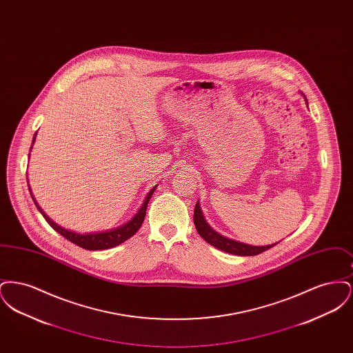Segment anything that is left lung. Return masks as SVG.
<instances>
[{
  "label": "left lung",
  "instance_id": "left-lung-1",
  "mask_svg": "<svg viewBox=\"0 0 353 353\" xmlns=\"http://www.w3.org/2000/svg\"><path fill=\"white\" fill-rule=\"evenodd\" d=\"M193 221H194V226L199 232V234L212 246L217 248L222 252H229V254H234V255H242V256H250V255H258L261 252L269 250L270 248L275 246L276 243L268 245V246H252V245H246L242 242H238L234 239H229L223 235L219 234L216 230H213L208 222L205 221V217L202 214L200 203H196L194 208V214H193Z\"/></svg>",
  "mask_w": 353,
  "mask_h": 353
}]
</instances>
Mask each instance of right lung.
I'll list each match as a JSON object with an SVG mask.
<instances>
[{
	"mask_svg": "<svg viewBox=\"0 0 353 353\" xmlns=\"http://www.w3.org/2000/svg\"><path fill=\"white\" fill-rule=\"evenodd\" d=\"M35 134H34L33 144L34 140H35ZM32 148H33V145L30 147V151H32ZM29 156H30V153H29ZM156 188H157V185L152 188L151 190H150V193L147 194L145 200L143 202L141 208L139 209V212L134 214V217L131 219V221H128L127 223L119 226L117 229L107 230V232H101V233H84V234H79V233H74V232L68 230V229H63L62 226L57 225L54 221H51V219L45 214V212L39 208V205L35 201L33 194H32V199H33L35 206L38 208V210L41 212V214L48 221V223L50 225L51 228H52L55 232H58L62 236H65L70 242L75 243V245L79 246V248H83L85 250H105V249H111V248H115V246H118L120 243H123L124 241H127L128 238H131V236L140 229L143 221L145 219L147 205H148V202L151 200L152 194H153V192L156 190ZM29 190H30V188H29ZM30 192H32V190H30Z\"/></svg>",
	"mask_w": 353,
	"mask_h": 353,
	"instance_id": "1",
	"label": "right lung"
}]
</instances>
